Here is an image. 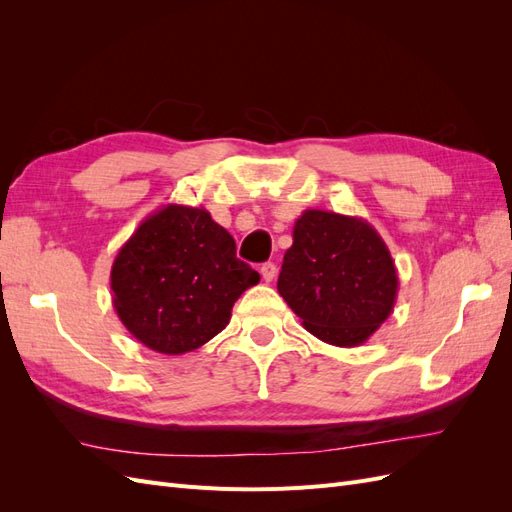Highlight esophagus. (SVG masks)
Here are the masks:
<instances>
[{
  "label": "esophagus",
  "mask_w": 512,
  "mask_h": 512,
  "mask_svg": "<svg viewBox=\"0 0 512 512\" xmlns=\"http://www.w3.org/2000/svg\"><path fill=\"white\" fill-rule=\"evenodd\" d=\"M260 275H262V280H265V282L269 284V282H273V280H275V275H277V267L273 265V262H265V265L260 267Z\"/></svg>",
  "instance_id": "1"
}]
</instances>
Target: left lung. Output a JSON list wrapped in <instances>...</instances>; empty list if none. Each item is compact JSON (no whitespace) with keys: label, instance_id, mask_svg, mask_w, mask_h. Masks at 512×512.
Segmentation results:
<instances>
[{"label":"left lung","instance_id":"obj_1","mask_svg":"<svg viewBox=\"0 0 512 512\" xmlns=\"http://www.w3.org/2000/svg\"><path fill=\"white\" fill-rule=\"evenodd\" d=\"M397 290L395 260L367 220L307 209L294 222L277 292L322 342L365 344L393 314Z\"/></svg>","mask_w":512,"mask_h":512}]
</instances>
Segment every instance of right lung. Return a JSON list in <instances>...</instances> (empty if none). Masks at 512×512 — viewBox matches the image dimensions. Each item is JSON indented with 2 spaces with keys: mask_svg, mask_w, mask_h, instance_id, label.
<instances>
[{
  "mask_svg": "<svg viewBox=\"0 0 512 512\" xmlns=\"http://www.w3.org/2000/svg\"><path fill=\"white\" fill-rule=\"evenodd\" d=\"M235 239L203 207L166 205L121 245L111 269L115 312L160 354H185L226 329L232 305L260 282Z\"/></svg>",
  "mask_w": 512,
  "mask_h": 512,
  "instance_id": "obj_1",
  "label": "right lung"
}]
</instances>
